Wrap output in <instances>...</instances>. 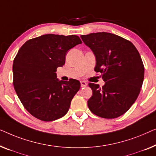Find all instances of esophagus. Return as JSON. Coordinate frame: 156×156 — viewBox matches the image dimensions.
<instances>
[{
  "mask_svg": "<svg viewBox=\"0 0 156 156\" xmlns=\"http://www.w3.org/2000/svg\"><path fill=\"white\" fill-rule=\"evenodd\" d=\"M87 83L85 82V81H80V86H81V87H85V86H87Z\"/></svg>",
  "mask_w": 156,
  "mask_h": 156,
  "instance_id": "obj_1",
  "label": "esophagus"
}]
</instances>
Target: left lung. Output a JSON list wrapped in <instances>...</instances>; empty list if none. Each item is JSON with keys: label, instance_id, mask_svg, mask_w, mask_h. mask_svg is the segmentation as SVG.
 I'll return each mask as SVG.
<instances>
[{"label": "left lung", "instance_id": "obj_1", "mask_svg": "<svg viewBox=\"0 0 156 156\" xmlns=\"http://www.w3.org/2000/svg\"><path fill=\"white\" fill-rule=\"evenodd\" d=\"M96 58L95 71L102 73L105 84L90 83L93 95L87 101L90 110L105 119L119 117L129 110L141 91L144 66L130 41L109 32L81 35Z\"/></svg>", "mask_w": 156, "mask_h": 156}]
</instances>
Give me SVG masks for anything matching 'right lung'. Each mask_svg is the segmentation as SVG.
I'll use <instances>...</instances> for the list:
<instances>
[{
	"instance_id": "obj_1",
	"label": "right lung",
	"mask_w": 156,
	"mask_h": 156,
	"mask_svg": "<svg viewBox=\"0 0 156 156\" xmlns=\"http://www.w3.org/2000/svg\"><path fill=\"white\" fill-rule=\"evenodd\" d=\"M82 43L76 35L48 34L30 39L13 61V85L20 100L33 117L44 122L62 117L80 87L76 79L58 80L56 69L66 54Z\"/></svg>"
}]
</instances>
